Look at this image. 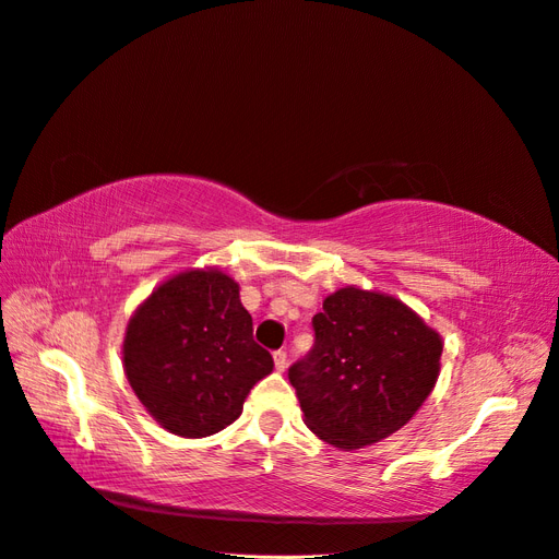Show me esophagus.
<instances>
[{
	"instance_id": "obj_1",
	"label": "esophagus",
	"mask_w": 559,
	"mask_h": 559,
	"mask_svg": "<svg viewBox=\"0 0 559 559\" xmlns=\"http://www.w3.org/2000/svg\"><path fill=\"white\" fill-rule=\"evenodd\" d=\"M274 365H276L278 371H285V369H287V350L281 348V350L274 353Z\"/></svg>"
}]
</instances>
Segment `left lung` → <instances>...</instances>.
Wrapping results in <instances>:
<instances>
[{
	"instance_id": "8db88e82",
	"label": "left lung",
	"mask_w": 559,
	"mask_h": 559,
	"mask_svg": "<svg viewBox=\"0 0 559 559\" xmlns=\"http://www.w3.org/2000/svg\"><path fill=\"white\" fill-rule=\"evenodd\" d=\"M313 348L287 369L304 420L336 448L404 427L439 378L441 336L400 299L344 287L313 316Z\"/></svg>"
}]
</instances>
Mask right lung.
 <instances>
[{"label":"right lung","instance_id":"obj_1","mask_svg":"<svg viewBox=\"0 0 559 559\" xmlns=\"http://www.w3.org/2000/svg\"><path fill=\"white\" fill-rule=\"evenodd\" d=\"M122 362L151 416L188 439L237 420L250 388L274 369L255 344L239 285L218 269L162 283L130 320Z\"/></svg>","mask_w":559,"mask_h":559}]
</instances>
